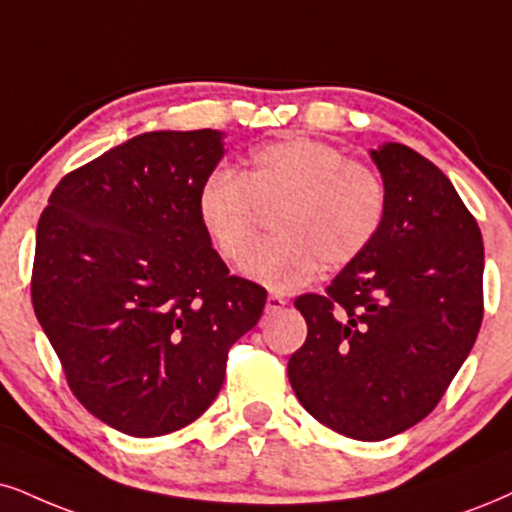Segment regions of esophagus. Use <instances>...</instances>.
I'll return each instance as SVG.
<instances>
[{
  "mask_svg": "<svg viewBox=\"0 0 512 512\" xmlns=\"http://www.w3.org/2000/svg\"><path fill=\"white\" fill-rule=\"evenodd\" d=\"M285 304H287L285 296H280V294H270V296H268V301H266V313H277V311H282V308H285Z\"/></svg>",
  "mask_w": 512,
  "mask_h": 512,
  "instance_id": "esophagus-1",
  "label": "esophagus"
}]
</instances>
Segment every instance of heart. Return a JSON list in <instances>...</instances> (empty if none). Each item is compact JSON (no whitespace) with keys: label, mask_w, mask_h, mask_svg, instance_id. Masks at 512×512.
I'll return each mask as SVG.
<instances>
[{"label":"heart","mask_w":512,"mask_h":512,"mask_svg":"<svg viewBox=\"0 0 512 512\" xmlns=\"http://www.w3.org/2000/svg\"><path fill=\"white\" fill-rule=\"evenodd\" d=\"M387 187L375 170L311 137L256 147L242 173L218 168L201 182L199 223L225 261L249 254L261 211H273L275 237L256 246L242 273L270 292H294L323 268L370 249L387 218Z\"/></svg>","instance_id":"b5f03b06"}]
</instances>
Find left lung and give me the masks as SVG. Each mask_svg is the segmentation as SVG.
<instances>
[{
	"mask_svg": "<svg viewBox=\"0 0 512 512\" xmlns=\"http://www.w3.org/2000/svg\"><path fill=\"white\" fill-rule=\"evenodd\" d=\"M370 159L387 187V218L327 294L294 301L308 337L287 375L325 427L382 441L430 415L468 358L484 313V244L432 161L396 142Z\"/></svg>",
	"mask_w": 512,
	"mask_h": 512,
	"instance_id": "obj_1",
	"label": "left lung"
}]
</instances>
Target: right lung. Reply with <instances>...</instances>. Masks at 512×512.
Here are the masks:
<instances>
[{
	"label": "right lung",
	"mask_w": 512,
	"mask_h": 512,
	"mask_svg": "<svg viewBox=\"0 0 512 512\" xmlns=\"http://www.w3.org/2000/svg\"><path fill=\"white\" fill-rule=\"evenodd\" d=\"M223 137H132L68 173L37 223V320L78 401L130 437L197 420L266 306V289L230 275L199 223Z\"/></svg>",
	"instance_id": "add662e5"
}]
</instances>
